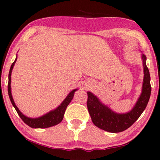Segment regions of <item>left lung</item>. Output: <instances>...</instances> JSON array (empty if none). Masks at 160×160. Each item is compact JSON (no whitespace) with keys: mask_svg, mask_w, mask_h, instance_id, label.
I'll return each instance as SVG.
<instances>
[{"mask_svg":"<svg viewBox=\"0 0 160 160\" xmlns=\"http://www.w3.org/2000/svg\"><path fill=\"white\" fill-rule=\"evenodd\" d=\"M144 79H143L141 93L136 103L129 111L117 113L104 104L98 96L91 92H87V108L92 121L97 127L108 132L117 133L127 129L136 121L148 105L151 93L150 76L149 70L146 65L147 57L141 54Z\"/></svg>","mask_w":160,"mask_h":160,"instance_id":"obj_1","label":"left lung"}]
</instances>
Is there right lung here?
<instances>
[{"label": "right lung", "instance_id": "1", "mask_svg": "<svg viewBox=\"0 0 160 160\" xmlns=\"http://www.w3.org/2000/svg\"><path fill=\"white\" fill-rule=\"evenodd\" d=\"M16 59H17V54H16L15 61H14L13 63L11 65L10 72H9L8 95L9 97H10L11 103H12V106H13L14 108L16 109V111L18 113V114H19L20 118L22 120V121L25 124H27L28 126L33 128H49L51 127V126H56V125L60 123L62 121V120H63L64 114H65L66 108H67L68 105L70 102H71L73 98H74L75 92L78 90V89H73L72 91L70 92L68 95L67 96H66V98L63 100V102L60 104V105H58V107L55 108V109L52 110V111H49L48 113L40 116L39 117H35V118L27 117V116L23 114V113L19 111V109L18 108L17 106H16L15 102H14L13 98H12V92H11V74H12V69H13L14 65H15Z\"/></svg>", "mask_w": 160, "mask_h": 160}]
</instances>
